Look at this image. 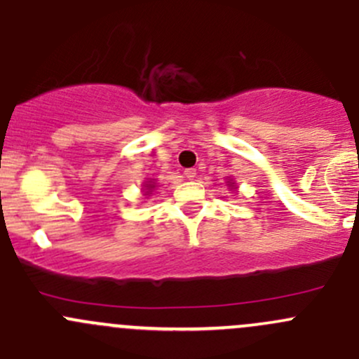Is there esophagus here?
<instances>
[{
	"mask_svg": "<svg viewBox=\"0 0 359 359\" xmlns=\"http://www.w3.org/2000/svg\"><path fill=\"white\" fill-rule=\"evenodd\" d=\"M184 175H186V179H194V177H196V170L194 168H187L186 172H184Z\"/></svg>",
	"mask_w": 359,
	"mask_h": 359,
	"instance_id": "esophagus-1",
	"label": "esophagus"
}]
</instances>
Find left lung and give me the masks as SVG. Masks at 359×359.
<instances>
[{"label":"left lung","instance_id":"obj_1","mask_svg":"<svg viewBox=\"0 0 359 359\" xmlns=\"http://www.w3.org/2000/svg\"><path fill=\"white\" fill-rule=\"evenodd\" d=\"M229 187H233V189H234V186H233V182H229Z\"/></svg>","mask_w":359,"mask_h":359}]
</instances>
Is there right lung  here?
Returning <instances> with one entry per match:
<instances>
[{"label":"right lung","mask_w":359,"mask_h":359,"mask_svg":"<svg viewBox=\"0 0 359 359\" xmlns=\"http://www.w3.org/2000/svg\"><path fill=\"white\" fill-rule=\"evenodd\" d=\"M151 182H153V180H147V184H146V187H147L146 194H149V193H151V191H153V189H154V184H151Z\"/></svg>","instance_id":"1"}]
</instances>
